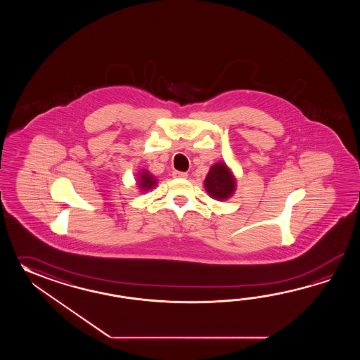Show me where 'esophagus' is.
Segmentation results:
<instances>
[{
  "mask_svg": "<svg viewBox=\"0 0 360 360\" xmlns=\"http://www.w3.org/2000/svg\"><path fill=\"white\" fill-rule=\"evenodd\" d=\"M172 176L185 179V177H188V174H186V172H181V171H174V172H172Z\"/></svg>",
  "mask_w": 360,
  "mask_h": 360,
  "instance_id": "34e87169",
  "label": "esophagus"
}]
</instances>
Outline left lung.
Returning <instances> with one entry per match:
<instances>
[{
	"label": "left lung",
	"mask_w": 360,
	"mask_h": 360,
	"mask_svg": "<svg viewBox=\"0 0 360 360\" xmlns=\"http://www.w3.org/2000/svg\"><path fill=\"white\" fill-rule=\"evenodd\" d=\"M205 188L211 198L225 200L236 191V180L225 163H216L207 175Z\"/></svg>",
	"instance_id": "left-lung-1"
}]
</instances>
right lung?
I'll return each instance as SVG.
<instances>
[{"mask_svg": "<svg viewBox=\"0 0 360 360\" xmlns=\"http://www.w3.org/2000/svg\"><path fill=\"white\" fill-rule=\"evenodd\" d=\"M140 188L144 189V191H149L150 188H153L155 185V179L152 175H149L146 171H144L141 175H140Z\"/></svg>", "mask_w": 360, "mask_h": 360, "instance_id": "obj_1", "label": "right lung"}]
</instances>
